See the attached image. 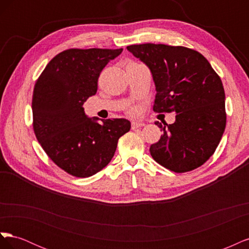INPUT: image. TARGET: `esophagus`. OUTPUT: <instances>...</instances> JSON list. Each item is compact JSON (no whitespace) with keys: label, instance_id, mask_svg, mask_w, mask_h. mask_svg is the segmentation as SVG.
Instances as JSON below:
<instances>
[{"label":"esophagus","instance_id":"1","mask_svg":"<svg viewBox=\"0 0 249 249\" xmlns=\"http://www.w3.org/2000/svg\"><path fill=\"white\" fill-rule=\"evenodd\" d=\"M144 126V123H141V122H133L132 123V129L133 130H136L139 129V127Z\"/></svg>","mask_w":249,"mask_h":249}]
</instances>
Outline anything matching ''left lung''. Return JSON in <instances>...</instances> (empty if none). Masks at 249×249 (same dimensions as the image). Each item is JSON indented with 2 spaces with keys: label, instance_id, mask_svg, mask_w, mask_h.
Instances as JSON below:
<instances>
[{
  "label": "left lung",
  "instance_id": "8db88e82",
  "mask_svg": "<svg viewBox=\"0 0 249 249\" xmlns=\"http://www.w3.org/2000/svg\"><path fill=\"white\" fill-rule=\"evenodd\" d=\"M127 51L144 63L156 87L154 111L175 112L150 145L154 160L175 172L197 168L215 152L223 135L225 94L219 76L200 53L166 44H133Z\"/></svg>",
  "mask_w": 249,
  "mask_h": 249
}]
</instances>
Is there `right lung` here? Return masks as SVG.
Here are the masks:
<instances>
[{
    "instance_id": "right-lung-1",
    "label": "right lung",
    "mask_w": 249,
    "mask_h": 249,
    "mask_svg": "<svg viewBox=\"0 0 249 249\" xmlns=\"http://www.w3.org/2000/svg\"><path fill=\"white\" fill-rule=\"evenodd\" d=\"M123 49H71L56 55L37 80L33 129L44 152L70 175L88 178L115 154L118 139L131 129L124 118L88 117L83 105L97 91L104 67Z\"/></svg>"
}]
</instances>
